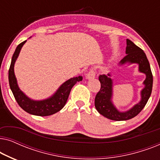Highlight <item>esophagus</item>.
<instances>
[{
	"label": "esophagus",
	"instance_id": "1",
	"mask_svg": "<svg viewBox=\"0 0 160 160\" xmlns=\"http://www.w3.org/2000/svg\"><path fill=\"white\" fill-rule=\"evenodd\" d=\"M95 70L91 69L90 71H89V73H87V78H88V79H90V78H95Z\"/></svg>",
	"mask_w": 160,
	"mask_h": 160
}]
</instances>
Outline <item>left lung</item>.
<instances>
[{
    "mask_svg": "<svg viewBox=\"0 0 160 160\" xmlns=\"http://www.w3.org/2000/svg\"><path fill=\"white\" fill-rule=\"evenodd\" d=\"M126 55L124 57L120 63L125 62L138 63L139 65V71L146 75V80L143 84L145 87L141 91V100L139 103L126 112L121 113L113 106L111 102L112 96V80L108 76L100 75L99 81L100 82V89L97 93L95 98V106L97 111L103 117L114 121H123L128 120L136 117L147 103L152 91L153 76L151 68L146 54L143 50L135 44L132 41L127 39Z\"/></svg>",
    "mask_w": 160,
    "mask_h": 160,
    "instance_id": "left-lung-1",
    "label": "left lung"
}]
</instances>
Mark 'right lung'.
I'll list each match as a JSON object with an SVG mask.
<instances>
[{
	"label": "right lung",
	"mask_w": 160,
	"mask_h": 160,
	"mask_svg": "<svg viewBox=\"0 0 160 160\" xmlns=\"http://www.w3.org/2000/svg\"><path fill=\"white\" fill-rule=\"evenodd\" d=\"M25 42L26 41H23L17 46L12 56V62L8 70V82H9L10 88L17 103L26 112L32 115L41 116V117L52 115L60 111L65 106L72 87L76 82L82 81V77L78 76V77L71 78V79L63 83L55 94L49 99L41 100V101L30 100L19 89L14 71L15 61L19 55L21 48Z\"/></svg>",
	"instance_id": "1"
}]
</instances>
